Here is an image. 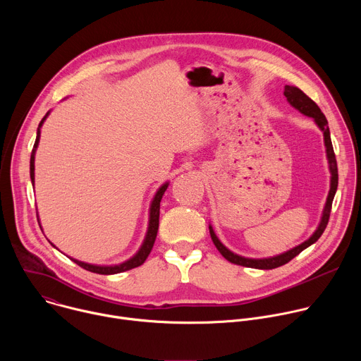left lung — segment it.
Wrapping results in <instances>:
<instances>
[{
	"label": "left lung",
	"mask_w": 361,
	"mask_h": 361,
	"mask_svg": "<svg viewBox=\"0 0 361 361\" xmlns=\"http://www.w3.org/2000/svg\"><path fill=\"white\" fill-rule=\"evenodd\" d=\"M284 95L288 101V104L291 107H294L297 111H300L302 116L312 117L316 123V126L322 130L323 137H324V147H326V156H327V163H329V170H330V190H329V195L324 204V209L322 213V219L320 223L317 226V228L314 230V233L308 237L305 241H302L301 244L281 252L273 257H264V259H250V257H244V255H238L235 252H233L231 250H228L216 235L213 226L210 224V235L212 240L214 243V245L217 247V250L221 252V255L224 257L226 260H228L233 264L237 266H243V267H250V269H259V270H271V269H277L286 263H288L291 259H294L295 255H298L302 250H305L307 247H310L312 244H314L322 234L324 233L329 219H330V212H331V204H333V198L336 195L337 191V185H338V173H337V161H336V156H334V149H333V144H331V137H330V130H329V124L327 120L324 117V114L322 113V110L319 109V106L316 102L308 98L300 88L294 87V85H286L284 87Z\"/></svg>",
	"instance_id": "left-lung-1"
}]
</instances>
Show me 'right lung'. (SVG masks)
Segmentation results:
<instances>
[{
  "instance_id": "obj_1",
  "label": "right lung",
  "mask_w": 361,
  "mask_h": 361,
  "mask_svg": "<svg viewBox=\"0 0 361 361\" xmlns=\"http://www.w3.org/2000/svg\"><path fill=\"white\" fill-rule=\"evenodd\" d=\"M49 116V111L44 116V118L41 120V123L38 124V128H37V138H35V142H34V148H32V152H31V159H30V177H31V183L34 185V170H35V151H37V147H38V142H39V137H41V127L44 124V121L47 120V117ZM169 181H166L157 191L156 194H154L152 200H151V204H149V210H148V227H147V233H145V237L142 240V244L141 247L138 248V251L130 257L128 260L123 262V263H118V264H110V266H101V264H90V263H85V262H80V260H75L73 259V257H70V259L77 263L80 267L91 271V273H97V274H118V273H123V271H127V270H131V269H135L138 266H141L145 259L148 257L152 245H154V241H156V237H157V231H159V219H160V201L169 187ZM41 227V226H39ZM51 245L56 247L53 243H51ZM57 248V247H56Z\"/></svg>"
}]
</instances>
